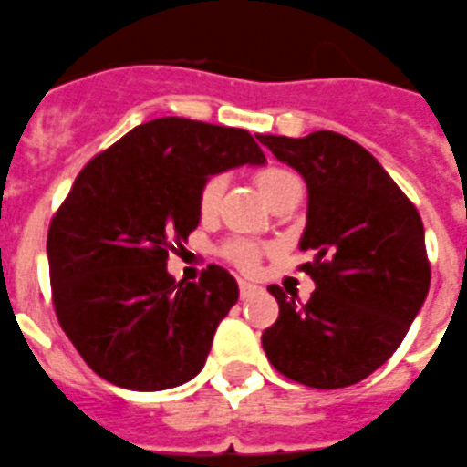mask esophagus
Returning <instances> with one entry per match:
<instances>
[{
	"instance_id": "esophagus-1",
	"label": "esophagus",
	"mask_w": 467,
	"mask_h": 467,
	"mask_svg": "<svg viewBox=\"0 0 467 467\" xmlns=\"http://www.w3.org/2000/svg\"><path fill=\"white\" fill-rule=\"evenodd\" d=\"M237 284H240V296H242V298L252 296V294H254V291H259L257 284H252V281L240 279V281H237Z\"/></svg>"
}]
</instances>
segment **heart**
<instances>
[{"instance_id":"b5f03b06","label":"heart","mask_w":467,"mask_h":467,"mask_svg":"<svg viewBox=\"0 0 467 467\" xmlns=\"http://www.w3.org/2000/svg\"><path fill=\"white\" fill-rule=\"evenodd\" d=\"M257 186L262 191L266 201L272 202L281 191H286L291 186H298V178L286 169H279V166H266L257 173ZM223 191H225V181L223 176H210L202 181V186L198 188V215L202 220H213L215 213L220 208V198H223ZM225 259H230L234 266H240L242 272H252L259 262V244H254L252 240H230L223 249Z\"/></svg>"}]
</instances>
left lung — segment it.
Segmentation results:
<instances>
[{"label":"left lung","instance_id":"8db88e82","mask_svg":"<svg viewBox=\"0 0 467 467\" xmlns=\"http://www.w3.org/2000/svg\"><path fill=\"white\" fill-rule=\"evenodd\" d=\"M259 141L308 186L298 247L313 259L298 269L316 281L306 304L269 286L279 318L262 348L274 369L306 387L362 382L400 348L429 294L421 215L375 156L337 131Z\"/></svg>","mask_w":467,"mask_h":467}]
</instances>
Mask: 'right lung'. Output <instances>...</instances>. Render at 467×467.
Returning <instances> with one entry per match:
<instances>
[{
	"mask_svg": "<svg viewBox=\"0 0 467 467\" xmlns=\"http://www.w3.org/2000/svg\"><path fill=\"white\" fill-rule=\"evenodd\" d=\"M265 163L247 130L161 117L92 156L48 227L53 308L102 379L161 391L193 379L237 281L210 265L198 281L166 272L193 233L198 188L220 171Z\"/></svg>",
	"mask_w": 467,
	"mask_h": 467,
	"instance_id": "right-lung-1",
	"label": "right lung"
}]
</instances>
